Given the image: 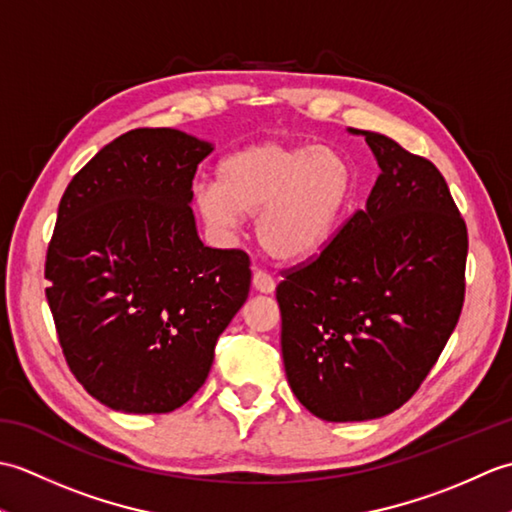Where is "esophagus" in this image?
<instances>
[{"instance_id": "34e87169", "label": "esophagus", "mask_w": 512, "mask_h": 512, "mask_svg": "<svg viewBox=\"0 0 512 512\" xmlns=\"http://www.w3.org/2000/svg\"><path fill=\"white\" fill-rule=\"evenodd\" d=\"M253 286H255V290H259V292H264V295H268V292L275 290V279L270 277V275L266 273V270L257 268L255 275H253Z\"/></svg>"}]
</instances>
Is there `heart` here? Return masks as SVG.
Here are the masks:
<instances>
[{
	"label": "heart",
	"instance_id": "obj_1",
	"mask_svg": "<svg viewBox=\"0 0 512 512\" xmlns=\"http://www.w3.org/2000/svg\"><path fill=\"white\" fill-rule=\"evenodd\" d=\"M354 195V171L332 147L279 140L226 156L215 182L198 189L204 220L233 228L257 215V242L273 259L297 262L328 244Z\"/></svg>",
	"mask_w": 512,
	"mask_h": 512
}]
</instances>
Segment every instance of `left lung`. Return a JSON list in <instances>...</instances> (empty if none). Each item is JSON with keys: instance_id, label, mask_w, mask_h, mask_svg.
<instances>
[{"instance_id": "1", "label": "left lung", "mask_w": 512, "mask_h": 512, "mask_svg": "<svg viewBox=\"0 0 512 512\" xmlns=\"http://www.w3.org/2000/svg\"><path fill=\"white\" fill-rule=\"evenodd\" d=\"M365 136L380 176L319 255L277 286L299 402L328 422L383 418L416 394L464 306L469 233L431 160Z\"/></svg>"}]
</instances>
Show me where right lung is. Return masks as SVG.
<instances>
[{
    "instance_id": "add662e5",
    "label": "right lung",
    "mask_w": 512,
    "mask_h": 512,
    "mask_svg": "<svg viewBox=\"0 0 512 512\" xmlns=\"http://www.w3.org/2000/svg\"><path fill=\"white\" fill-rule=\"evenodd\" d=\"M211 151L178 129H132L59 202L48 306L70 372L110 409L182 407L248 297L244 250L209 248L195 231L193 176Z\"/></svg>"
}]
</instances>
